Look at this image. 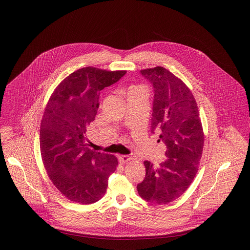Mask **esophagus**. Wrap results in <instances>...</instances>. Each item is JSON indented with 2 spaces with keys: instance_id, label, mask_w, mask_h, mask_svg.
Here are the masks:
<instances>
[{
  "instance_id": "obj_1",
  "label": "esophagus",
  "mask_w": 250,
  "mask_h": 250,
  "mask_svg": "<svg viewBox=\"0 0 250 250\" xmlns=\"http://www.w3.org/2000/svg\"><path fill=\"white\" fill-rule=\"evenodd\" d=\"M130 159L131 157L129 155H119L120 163H122V164L128 162Z\"/></svg>"
}]
</instances>
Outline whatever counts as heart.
<instances>
[{
  "label": "heart",
  "mask_w": 250,
  "mask_h": 250,
  "mask_svg": "<svg viewBox=\"0 0 250 250\" xmlns=\"http://www.w3.org/2000/svg\"><path fill=\"white\" fill-rule=\"evenodd\" d=\"M131 88H135V87H131ZM131 88H130V89H131Z\"/></svg>",
  "instance_id": "obj_1"
}]
</instances>
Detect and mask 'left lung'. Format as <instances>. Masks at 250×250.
I'll list each match as a JSON object with an SVG mask.
<instances>
[{"mask_svg": "<svg viewBox=\"0 0 250 250\" xmlns=\"http://www.w3.org/2000/svg\"><path fill=\"white\" fill-rule=\"evenodd\" d=\"M141 73L155 89L151 127L166 144L167 158L158 167L144 161L146 175L137 188L143 200L167 204L183 195L195 178L204 133L196 99L181 79L162 66Z\"/></svg>", "mask_w": 250, "mask_h": 250, "instance_id": "obj_1", "label": "left lung"}]
</instances>
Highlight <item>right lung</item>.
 <instances>
[{
	"label": "right lung",
	"mask_w": 250,
	"mask_h": 250,
	"mask_svg": "<svg viewBox=\"0 0 250 250\" xmlns=\"http://www.w3.org/2000/svg\"><path fill=\"white\" fill-rule=\"evenodd\" d=\"M125 73L81 68L62 80L48 99L40 125L41 157L52 184L70 202H98L118 166L116 156L86 147L84 133L95 121L100 91Z\"/></svg>",
	"instance_id": "obj_1"
}]
</instances>
